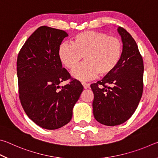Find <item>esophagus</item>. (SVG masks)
<instances>
[{
    "label": "esophagus",
    "instance_id": "34e87169",
    "mask_svg": "<svg viewBox=\"0 0 158 158\" xmlns=\"http://www.w3.org/2000/svg\"><path fill=\"white\" fill-rule=\"evenodd\" d=\"M81 84H82L83 86H84V88L85 89H87L89 87V84H87V83H85V82H81Z\"/></svg>",
    "mask_w": 158,
    "mask_h": 158
}]
</instances>
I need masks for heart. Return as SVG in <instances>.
<instances>
[{
	"label": "heart",
	"instance_id": "1",
	"mask_svg": "<svg viewBox=\"0 0 158 158\" xmlns=\"http://www.w3.org/2000/svg\"><path fill=\"white\" fill-rule=\"evenodd\" d=\"M61 62L67 68L73 69L84 56L85 61L73 71L75 78L86 81L99 74L106 77L118 65L123 54L121 40L107 33L84 31L74 36L73 43H63L58 49Z\"/></svg>",
	"mask_w": 158,
	"mask_h": 158
}]
</instances>
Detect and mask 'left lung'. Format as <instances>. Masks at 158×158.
I'll list each match as a JSON object with an SVG mask.
<instances>
[{
    "instance_id": "left-lung-1",
    "label": "left lung",
    "mask_w": 158,
    "mask_h": 158,
    "mask_svg": "<svg viewBox=\"0 0 158 158\" xmlns=\"http://www.w3.org/2000/svg\"><path fill=\"white\" fill-rule=\"evenodd\" d=\"M118 31L123 42L121 60L112 73L90 85L93 115L101 124L114 126L132 116L142 96L143 62L137 44L125 28Z\"/></svg>"
}]
</instances>
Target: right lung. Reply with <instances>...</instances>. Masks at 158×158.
Wrapping results in <instances>:
<instances>
[{
  "label": "right lung",
  "instance_id": "obj_1",
  "mask_svg": "<svg viewBox=\"0 0 158 158\" xmlns=\"http://www.w3.org/2000/svg\"><path fill=\"white\" fill-rule=\"evenodd\" d=\"M65 31L43 26L19 52V97L27 116L40 127L56 130L68 124L84 87L62 67L58 49ZM69 80L61 87L60 82Z\"/></svg>",
  "mask_w": 158,
  "mask_h": 158
}]
</instances>
